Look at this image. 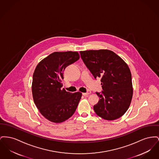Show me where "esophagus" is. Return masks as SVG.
I'll list each match as a JSON object with an SVG mask.
<instances>
[{
  "label": "esophagus",
  "instance_id": "34e87169",
  "mask_svg": "<svg viewBox=\"0 0 159 159\" xmlns=\"http://www.w3.org/2000/svg\"><path fill=\"white\" fill-rule=\"evenodd\" d=\"M91 93V91H88L87 93H82V95H84V96H85V97H88L90 93Z\"/></svg>",
  "mask_w": 159,
  "mask_h": 159
}]
</instances>
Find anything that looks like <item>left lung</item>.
<instances>
[{"mask_svg":"<svg viewBox=\"0 0 159 159\" xmlns=\"http://www.w3.org/2000/svg\"><path fill=\"white\" fill-rule=\"evenodd\" d=\"M81 57L95 79L101 77L103 91L93 106L95 113L106 120H115L128 110L133 97L130 70L128 65L109 50L80 52Z\"/></svg>","mask_w":159,"mask_h":159,"instance_id":"obj_1","label":"left lung"}]
</instances>
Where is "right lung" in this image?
I'll list each match as a JSON object with an SVG mask.
<instances>
[{"label":"right lung","mask_w":159,"mask_h":159,"mask_svg":"<svg viewBox=\"0 0 159 159\" xmlns=\"http://www.w3.org/2000/svg\"><path fill=\"white\" fill-rule=\"evenodd\" d=\"M80 58L77 52H55L41 61L33 74L32 92L41 114L50 121L61 123L75 113L82 93L62 89L63 71Z\"/></svg>","instance_id":"add662e5"}]
</instances>
